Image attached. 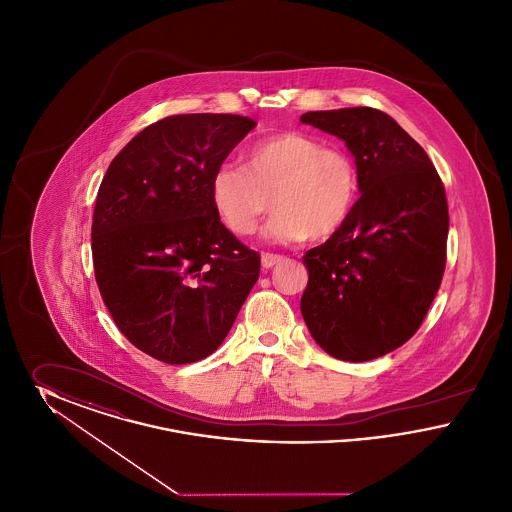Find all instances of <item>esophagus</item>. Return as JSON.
Here are the masks:
<instances>
[{"label": "esophagus", "instance_id": "obj_1", "mask_svg": "<svg viewBox=\"0 0 512 512\" xmlns=\"http://www.w3.org/2000/svg\"><path fill=\"white\" fill-rule=\"evenodd\" d=\"M282 261H284V257L276 255V253H263V257H261V263L265 268H272L274 265L282 263Z\"/></svg>", "mask_w": 512, "mask_h": 512}]
</instances>
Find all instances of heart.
I'll return each mask as SVG.
<instances>
[{"instance_id": "obj_1", "label": "heart", "mask_w": 512, "mask_h": 512, "mask_svg": "<svg viewBox=\"0 0 512 512\" xmlns=\"http://www.w3.org/2000/svg\"><path fill=\"white\" fill-rule=\"evenodd\" d=\"M361 194L355 159L303 132H282L247 147L245 167L222 163L211 199L236 236H251L272 207L267 234L276 242L328 240L353 215Z\"/></svg>"}]
</instances>
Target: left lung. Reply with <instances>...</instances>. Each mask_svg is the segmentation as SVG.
I'll list each match as a JSON object with an SVG mask.
<instances>
[{
    "mask_svg": "<svg viewBox=\"0 0 512 512\" xmlns=\"http://www.w3.org/2000/svg\"><path fill=\"white\" fill-rule=\"evenodd\" d=\"M301 122L338 136L361 174L340 232L305 253L301 315L332 357L363 363L411 340L447 261L445 188L426 151L372 107L311 111Z\"/></svg>",
    "mask_w": 512,
    "mask_h": 512,
    "instance_id": "left-lung-1",
    "label": "left lung"
}]
</instances>
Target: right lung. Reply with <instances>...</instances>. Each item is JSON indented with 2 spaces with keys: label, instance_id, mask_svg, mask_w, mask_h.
Returning a JSON list of instances; mask_svg holds the SVG:
<instances>
[{
  "label": "right lung",
  "instance_id": "obj_1",
  "mask_svg": "<svg viewBox=\"0 0 512 512\" xmlns=\"http://www.w3.org/2000/svg\"><path fill=\"white\" fill-rule=\"evenodd\" d=\"M257 122L172 115L149 124L99 186L92 257L101 299L149 357L188 365L219 349L259 280L261 255L222 222L211 178Z\"/></svg>",
  "mask_w": 512,
  "mask_h": 512
}]
</instances>
